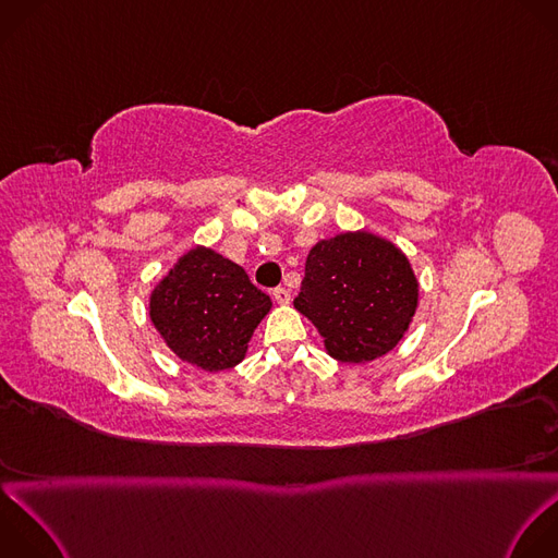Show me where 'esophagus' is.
I'll return each mask as SVG.
<instances>
[{
    "mask_svg": "<svg viewBox=\"0 0 558 558\" xmlns=\"http://www.w3.org/2000/svg\"><path fill=\"white\" fill-rule=\"evenodd\" d=\"M274 300L284 306V304L291 302V293H289L284 287H278V289H274Z\"/></svg>",
    "mask_w": 558,
    "mask_h": 558,
    "instance_id": "esophagus-1",
    "label": "esophagus"
}]
</instances>
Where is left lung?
<instances>
[{"label":"left lung","mask_w":558,"mask_h":558,"mask_svg":"<svg viewBox=\"0 0 558 558\" xmlns=\"http://www.w3.org/2000/svg\"><path fill=\"white\" fill-rule=\"evenodd\" d=\"M418 293L403 250L375 232L356 230L311 247L293 306L311 319L332 359L369 363L405 337Z\"/></svg>","instance_id":"1"}]
</instances>
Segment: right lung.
Instances as JSON below:
<instances>
[{
  "instance_id": "1",
  "label": "right lung",
  "mask_w": 558,
  "mask_h": 558,
  "mask_svg": "<svg viewBox=\"0 0 558 558\" xmlns=\"http://www.w3.org/2000/svg\"><path fill=\"white\" fill-rule=\"evenodd\" d=\"M271 311L245 269L206 245L181 254L148 298V317L174 356L204 373L234 367Z\"/></svg>"
}]
</instances>
